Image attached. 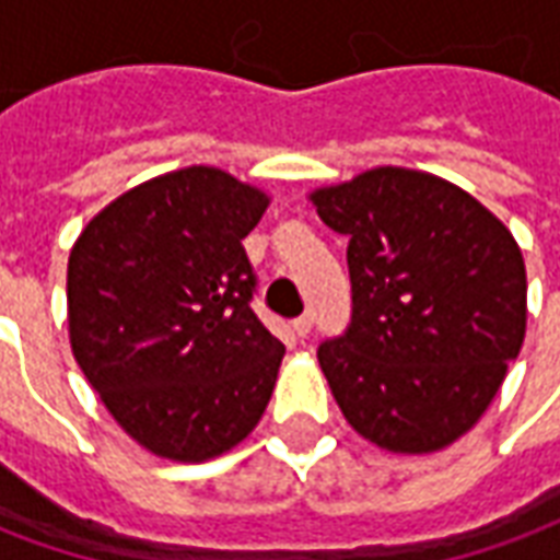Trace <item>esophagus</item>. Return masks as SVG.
<instances>
[{
    "mask_svg": "<svg viewBox=\"0 0 560 560\" xmlns=\"http://www.w3.org/2000/svg\"><path fill=\"white\" fill-rule=\"evenodd\" d=\"M312 324H315V317H312V315L296 317V320H293V332H296L300 339H305V336L312 332Z\"/></svg>",
    "mask_w": 560,
    "mask_h": 560,
    "instance_id": "34e87169",
    "label": "esophagus"
}]
</instances>
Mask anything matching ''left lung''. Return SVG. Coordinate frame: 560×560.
<instances>
[{"mask_svg": "<svg viewBox=\"0 0 560 560\" xmlns=\"http://www.w3.org/2000/svg\"><path fill=\"white\" fill-rule=\"evenodd\" d=\"M312 200L348 236L351 324L317 348L345 420L393 453L453 444L522 351L528 281L513 233L458 185L405 167Z\"/></svg>", "mask_w": 560, "mask_h": 560, "instance_id": "8db88e82", "label": "left lung"}]
</instances>
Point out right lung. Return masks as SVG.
Listing matches in <instances>:
<instances>
[{"instance_id":"obj_1","label":"right lung","mask_w":560,"mask_h":560,"mask_svg":"<svg viewBox=\"0 0 560 560\" xmlns=\"http://www.w3.org/2000/svg\"><path fill=\"white\" fill-rule=\"evenodd\" d=\"M267 203L231 173L185 167L116 197L71 248L74 360L155 456H221L267 411L284 345L252 308L243 248Z\"/></svg>"}]
</instances>
